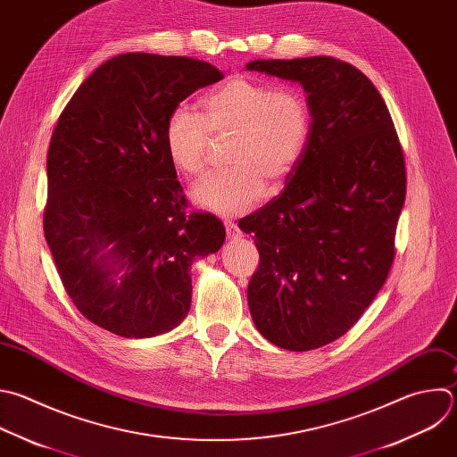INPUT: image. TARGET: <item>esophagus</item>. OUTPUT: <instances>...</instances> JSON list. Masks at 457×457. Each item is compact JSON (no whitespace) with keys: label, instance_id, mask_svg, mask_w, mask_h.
Returning a JSON list of instances; mask_svg holds the SVG:
<instances>
[{"label":"esophagus","instance_id":"obj_1","mask_svg":"<svg viewBox=\"0 0 457 457\" xmlns=\"http://www.w3.org/2000/svg\"><path fill=\"white\" fill-rule=\"evenodd\" d=\"M226 233H228V238H240L242 237V233H240V229L235 222H226Z\"/></svg>","mask_w":457,"mask_h":457}]
</instances>
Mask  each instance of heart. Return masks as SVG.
<instances>
[{
  "mask_svg": "<svg viewBox=\"0 0 457 457\" xmlns=\"http://www.w3.org/2000/svg\"><path fill=\"white\" fill-rule=\"evenodd\" d=\"M312 129L307 98L294 87H278L233 77L201 102V116L176 107L163 130L170 165L187 178L206 167L213 141H231V167L194 187V201L213 213L235 217L249 212L265 194L279 190L305 154Z\"/></svg>",
  "mask_w": 457,
  "mask_h": 457,
  "instance_id": "obj_1",
  "label": "heart"
}]
</instances>
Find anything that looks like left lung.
Returning a JSON list of instances; mask_svg holds the SVG:
<instances>
[{"label": "left lung", "mask_w": 457, "mask_h": 457, "mask_svg": "<svg viewBox=\"0 0 457 457\" xmlns=\"http://www.w3.org/2000/svg\"><path fill=\"white\" fill-rule=\"evenodd\" d=\"M297 82L312 129L283 192L238 222L260 265L251 318L272 345L309 352L345 336L382 288L405 201L403 152L373 82L334 57L251 61Z\"/></svg>", "instance_id": "left-lung-1"}]
</instances>
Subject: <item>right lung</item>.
I'll return each instance as SVG.
<instances>
[{
  "label": "right lung",
  "mask_w": 457,
  "mask_h": 457,
  "mask_svg": "<svg viewBox=\"0 0 457 457\" xmlns=\"http://www.w3.org/2000/svg\"><path fill=\"white\" fill-rule=\"evenodd\" d=\"M215 66L121 54L75 91L52 134L45 237L80 314L125 339L170 332L190 312L195 258L226 238L212 213L187 215L163 130Z\"/></svg>",
  "instance_id": "1"
}]
</instances>
